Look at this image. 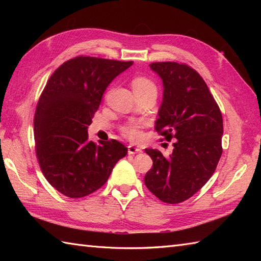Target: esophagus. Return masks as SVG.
Instances as JSON below:
<instances>
[{"label": "esophagus", "instance_id": "esophagus-1", "mask_svg": "<svg viewBox=\"0 0 261 261\" xmlns=\"http://www.w3.org/2000/svg\"><path fill=\"white\" fill-rule=\"evenodd\" d=\"M127 152H129L130 154H135L138 152H141V149L139 147L134 146V145H129L127 146Z\"/></svg>", "mask_w": 261, "mask_h": 261}]
</instances>
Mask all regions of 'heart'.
Returning <instances> with one entry per match:
<instances>
[{
	"instance_id": "b5f03b06",
	"label": "heart",
	"mask_w": 261,
	"mask_h": 261,
	"mask_svg": "<svg viewBox=\"0 0 261 261\" xmlns=\"http://www.w3.org/2000/svg\"><path fill=\"white\" fill-rule=\"evenodd\" d=\"M132 88H134L137 95H143V94L154 93L157 94V85L151 79L147 76L138 75L132 79ZM145 126V122H127L121 126V132L126 139L137 141L140 140L142 137L141 129Z\"/></svg>"
}]
</instances>
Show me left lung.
<instances>
[{"label":"left lung","instance_id":"obj_1","mask_svg":"<svg viewBox=\"0 0 261 261\" xmlns=\"http://www.w3.org/2000/svg\"><path fill=\"white\" fill-rule=\"evenodd\" d=\"M162 77L164 98L154 129L173 143L170 156L146 149L152 168L145 184L154 196L168 204L192 197L214 174L222 154L223 119L206 83L186 64H150Z\"/></svg>","mask_w":261,"mask_h":261}]
</instances>
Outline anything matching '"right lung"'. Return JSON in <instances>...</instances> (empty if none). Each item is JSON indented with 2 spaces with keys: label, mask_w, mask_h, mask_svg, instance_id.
Listing matches in <instances>:
<instances>
[{
  "label": "right lung",
  "mask_w": 261,
  "mask_h": 261,
  "mask_svg": "<svg viewBox=\"0 0 261 261\" xmlns=\"http://www.w3.org/2000/svg\"><path fill=\"white\" fill-rule=\"evenodd\" d=\"M134 62L71 58L54 71L36 108L35 148L46 179L63 195L79 198L101 188L127 148L114 139H88L87 127L104 91Z\"/></svg>",
  "instance_id": "right-lung-1"
}]
</instances>
